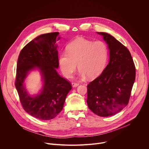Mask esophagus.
Returning <instances> with one entry per match:
<instances>
[{
	"mask_svg": "<svg viewBox=\"0 0 149 149\" xmlns=\"http://www.w3.org/2000/svg\"><path fill=\"white\" fill-rule=\"evenodd\" d=\"M79 83H77V82H72V86L73 87H77L78 86H79Z\"/></svg>",
	"mask_w": 149,
	"mask_h": 149,
	"instance_id": "esophagus-1",
	"label": "esophagus"
}]
</instances>
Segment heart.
Segmentation results:
<instances>
[{"label": "heart", "mask_w": 149, "mask_h": 149, "mask_svg": "<svg viewBox=\"0 0 149 149\" xmlns=\"http://www.w3.org/2000/svg\"><path fill=\"white\" fill-rule=\"evenodd\" d=\"M67 52L62 53L58 59L61 71L67 78L71 77L77 63L81 77H97L104 68L109 55L108 47L104 41L94 42L82 38L70 42Z\"/></svg>", "instance_id": "heart-1"}]
</instances>
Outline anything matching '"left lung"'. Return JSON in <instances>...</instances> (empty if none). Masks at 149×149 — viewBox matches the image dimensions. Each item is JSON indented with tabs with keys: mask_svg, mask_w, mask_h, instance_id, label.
Segmentation results:
<instances>
[{
	"mask_svg": "<svg viewBox=\"0 0 149 149\" xmlns=\"http://www.w3.org/2000/svg\"><path fill=\"white\" fill-rule=\"evenodd\" d=\"M103 36L110 50V61L102 72L87 86L88 108L101 117L115 115L128 104L136 78L129 50L111 35Z\"/></svg>",
	"mask_w": 149,
	"mask_h": 149,
	"instance_id": "obj_1",
	"label": "left lung"
}]
</instances>
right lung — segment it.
Instances as JSON below:
<instances>
[{
	"mask_svg": "<svg viewBox=\"0 0 149 149\" xmlns=\"http://www.w3.org/2000/svg\"><path fill=\"white\" fill-rule=\"evenodd\" d=\"M59 32L40 35L29 42L21 50L17 63L15 87L24 110L41 120H49L63 109L67 95L72 85L61 77L56 68L59 67L56 41ZM36 68L44 79L41 93L35 97L29 96L24 87L28 72Z\"/></svg>",
	"mask_w": 149,
	"mask_h": 149,
	"instance_id": "1",
	"label": "right lung"
}]
</instances>
